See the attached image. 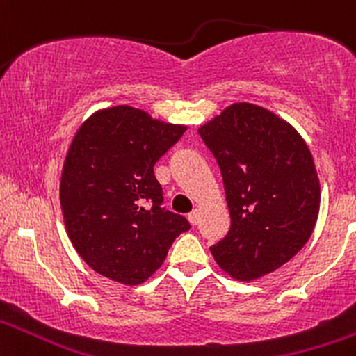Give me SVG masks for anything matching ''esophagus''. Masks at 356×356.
<instances>
[{
	"label": "esophagus",
	"mask_w": 356,
	"mask_h": 356,
	"mask_svg": "<svg viewBox=\"0 0 356 356\" xmlns=\"http://www.w3.org/2000/svg\"><path fill=\"white\" fill-rule=\"evenodd\" d=\"M188 220H190L191 225H197L198 220H200V211L198 210L190 211V213H188Z\"/></svg>",
	"instance_id": "obj_1"
}]
</instances>
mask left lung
I'll return each mask as SVG.
<instances>
[{
  "mask_svg": "<svg viewBox=\"0 0 356 356\" xmlns=\"http://www.w3.org/2000/svg\"><path fill=\"white\" fill-rule=\"evenodd\" d=\"M198 134L220 166L230 230L210 247L217 264L250 282L284 266L305 247L321 188L305 139L261 106L235 102Z\"/></svg>",
  "mask_w": 356,
  "mask_h": 356,
  "instance_id": "1",
  "label": "left lung"
}]
</instances>
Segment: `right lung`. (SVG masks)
I'll return each instance as SVG.
<instances>
[{
  "label": "right lung",
  "instance_id": "1",
  "mask_svg": "<svg viewBox=\"0 0 356 356\" xmlns=\"http://www.w3.org/2000/svg\"><path fill=\"white\" fill-rule=\"evenodd\" d=\"M185 131L131 106L97 111L79 127L63 161L60 207L72 245L95 273L143 284L190 229L161 207L153 170Z\"/></svg>",
  "mask_w": 356,
  "mask_h": 356
}]
</instances>
